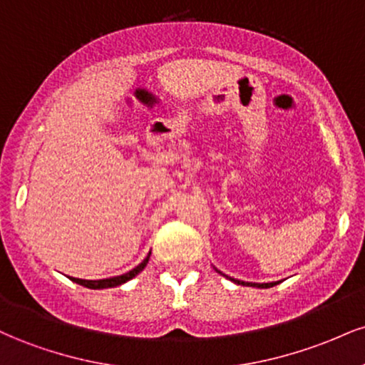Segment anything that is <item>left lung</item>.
Instances as JSON below:
<instances>
[{"label": "left lung", "mask_w": 365, "mask_h": 365, "mask_svg": "<svg viewBox=\"0 0 365 365\" xmlns=\"http://www.w3.org/2000/svg\"><path fill=\"white\" fill-rule=\"evenodd\" d=\"M217 273H220V271H217ZM226 278H228V276H226ZM230 279L238 284H249V287H257V288H271L276 284V283H245V282H240V279H235V278H230Z\"/></svg>", "instance_id": "1"}]
</instances>
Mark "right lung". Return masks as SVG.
Listing matches in <instances>:
<instances>
[{"instance_id": "add662e5", "label": "right lung", "mask_w": 365, "mask_h": 365, "mask_svg": "<svg viewBox=\"0 0 365 365\" xmlns=\"http://www.w3.org/2000/svg\"><path fill=\"white\" fill-rule=\"evenodd\" d=\"M149 257H150V252H149L148 257H145L144 261H142V262L139 264V266L133 267L132 271H128V273L120 274V276H113V278H106V279H81V278H70V279H72V282H75V283L82 284V287H86V288H92V290H101V288H115V287H120V284L130 282V279H132V278H135V276L139 274L140 271L144 269L145 266H148Z\"/></svg>"}]
</instances>
